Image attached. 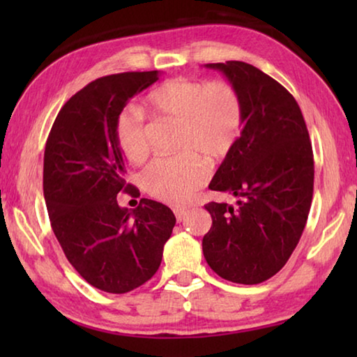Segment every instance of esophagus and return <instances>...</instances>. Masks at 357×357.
Segmentation results:
<instances>
[{
	"label": "esophagus",
	"instance_id": "34e87169",
	"mask_svg": "<svg viewBox=\"0 0 357 357\" xmlns=\"http://www.w3.org/2000/svg\"><path fill=\"white\" fill-rule=\"evenodd\" d=\"M187 214H189V211H187V209H181V208L174 209V215H176L178 222H183L187 217Z\"/></svg>",
	"mask_w": 357,
	"mask_h": 357
}]
</instances>
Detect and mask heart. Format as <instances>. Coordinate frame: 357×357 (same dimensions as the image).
I'll use <instances>...</instances> for the list:
<instances>
[{
    "label": "heart",
    "mask_w": 357,
    "mask_h": 357,
    "mask_svg": "<svg viewBox=\"0 0 357 357\" xmlns=\"http://www.w3.org/2000/svg\"><path fill=\"white\" fill-rule=\"evenodd\" d=\"M146 105L157 116L179 121L178 149L183 154L157 157L143 170L142 184L162 202L184 203L208 178V168L197 155L215 164L233 149L243 129V100L228 82L172 78L149 93ZM114 137L130 162L149 154L146 119L137 107L118 113Z\"/></svg>",
    "instance_id": "obj_1"
}]
</instances>
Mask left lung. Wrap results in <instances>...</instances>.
Masks as SVG:
<instances>
[{
	"mask_svg": "<svg viewBox=\"0 0 357 357\" xmlns=\"http://www.w3.org/2000/svg\"><path fill=\"white\" fill-rule=\"evenodd\" d=\"M238 89L241 137L209 189L238 197L236 204H204L213 227L203 255L222 279L257 285L285 266L298 245L313 195V153L298 102L279 82L252 64H204Z\"/></svg>",
	"mask_w": 357,
	"mask_h": 357,
	"instance_id": "1",
	"label": "left lung"
}]
</instances>
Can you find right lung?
<instances>
[{"mask_svg":"<svg viewBox=\"0 0 357 357\" xmlns=\"http://www.w3.org/2000/svg\"><path fill=\"white\" fill-rule=\"evenodd\" d=\"M157 80L159 70L124 72L86 84L59 110L45 144L44 197L53 233L77 273L107 293L148 282L176 223L162 203L142 198L129 211L116 200L132 185L124 179L114 121Z\"/></svg>","mask_w":357,"mask_h":357,"instance_id":"1","label":"right lung"}]
</instances>
